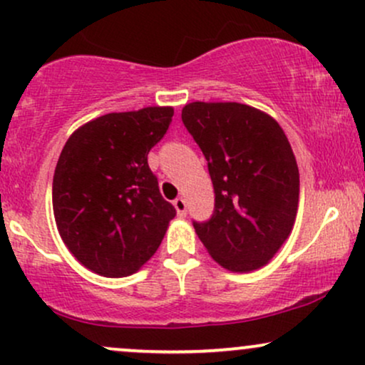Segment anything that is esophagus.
I'll return each mask as SVG.
<instances>
[{"label":"esophagus","instance_id":"34e87169","mask_svg":"<svg viewBox=\"0 0 365 365\" xmlns=\"http://www.w3.org/2000/svg\"><path fill=\"white\" fill-rule=\"evenodd\" d=\"M173 205H175V209H177L180 217L187 216V202H185V199H183V197H177V199L173 200Z\"/></svg>","mask_w":365,"mask_h":365}]
</instances>
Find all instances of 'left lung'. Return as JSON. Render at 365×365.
<instances>
[{"label":"left lung","mask_w":365,"mask_h":365,"mask_svg":"<svg viewBox=\"0 0 365 365\" xmlns=\"http://www.w3.org/2000/svg\"><path fill=\"white\" fill-rule=\"evenodd\" d=\"M183 125L207 160L214 210L194 227L219 265L260 269L291 235L299 170L284 130L248 105L188 103Z\"/></svg>","instance_id":"1"}]
</instances>
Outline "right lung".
I'll return each instance as SVG.
<instances>
[{"label":"right lung","mask_w":365,"mask_h":365,"mask_svg":"<svg viewBox=\"0 0 365 365\" xmlns=\"http://www.w3.org/2000/svg\"><path fill=\"white\" fill-rule=\"evenodd\" d=\"M173 108L107 113L64 144L52 180L61 238L86 269L134 274L155 255L177 210L160 194L148 153L166 134Z\"/></svg>","instance_id":"right-lung-1"}]
</instances>
